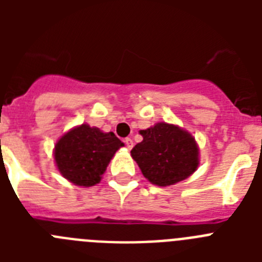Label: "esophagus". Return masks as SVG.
I'll return each mask as SVG.
<instances>
[{
  "label": "esophagus",
  "mask_w": 262,
  "mask_h": 262,
  "mask_svg": "<svg viewBox=\"0 0 262 262\" xmlns=\"http://www.w3.org/2000/svg\"><path fill=\"white\" fill-rule=\"evenodd\" d=\"M124 144H126V147L128 148V149H131V148L134 147L133 139H131V138H126V139H124Z\"/></svg>",
  "instance_id": "obj_1"
}]
</instances>
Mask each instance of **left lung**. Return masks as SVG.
I'll list each match as a JSON object with an SVG mask.
<instances>
[{"mask_svg":"<svg viewBox=\"0 0 262 262\" xmlns=\"http://www.w3.org/2000/svg\"><path fill=\"white\" fill-rule=\"evenodd\" d=\"M143 142L138 143L131 156L148 181L169 186L186 180L200 165V149L195 139L176 124L159 122L140 129Z\"/></svg>","mask_w":262,"mask_h":262,"instance_id":"8db88e82","label":"left lung"}]
</instances>
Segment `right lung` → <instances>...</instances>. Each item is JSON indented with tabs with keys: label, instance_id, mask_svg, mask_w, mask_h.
Returning a JSON list of instances; mask_svg holds the SVG:
<instances>
[{
	"label": "right lung",
	"instance_id": "1",
	"mask_svg": "<svg viewBox=\"0 0 262 262\" xmlns=\"http://www.w3.org/2000/svg\"><path fill=\"white\" fill-rule=\"evenodd\" d=\"M123 143L114 133L84 123L69 129L56 142L53 157L59 172L77 186H94Z\"/></svg>",
	"mask_w": 262,
	"mask_h": 262
}]
</instances>
